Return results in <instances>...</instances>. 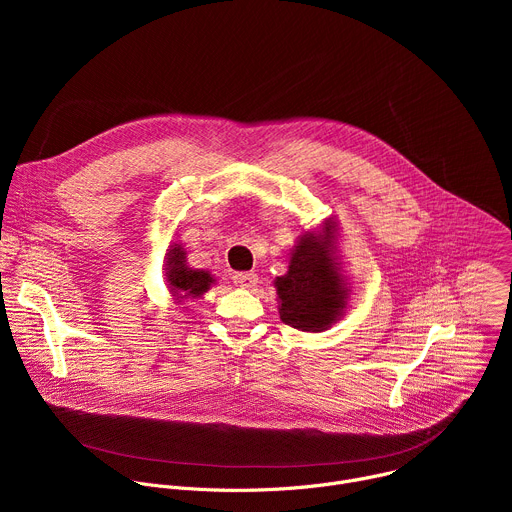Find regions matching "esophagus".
<instances>
[{"label": "esophagus", "instance_id": "1", "mask_svg": "<svg viewBox=\"0 0 512 512\" xmlns=\"http://www.w3.org/2000/svg\"><path fill=\"white\" fill-rule=\"evenodd\" d=\"M233 283H235L237 287L249 289V287H253V285L257 283V273H255V271H237V273L233 275Z\"/></svg>", "mask_w": 512, "mask_h": 512}]
</instances>
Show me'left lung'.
<instances>
[{
  "label": "left lung",
  "mask_w": 512,
  "mask_h": 512,
  "mask_svg": "<svg viewBox=\"0 0 512 512\" xmlns=\"http://www.w3.org/2000/svg\"><path fill=\"white\" fill-rule=\"evenodd\" d=\"M336 233L332 218L320 231L304 233L291 251L287 273L275 277L277 310L287 326L324 332L346 314L352 289L342 275Z\"/></svg>",
  "instance_id": "obj_1"
}]
</instances>
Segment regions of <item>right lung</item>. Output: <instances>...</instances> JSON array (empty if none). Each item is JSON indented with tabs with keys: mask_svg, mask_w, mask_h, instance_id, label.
Returning <instances> with one entry per match:
<instances>
[{
	"mask_svg": "<svg viewBox=\"0 0 512 512\" xmlns=\"http://www.w3.org/2000/svg\"><path fill=\"white\" fill-rule=\"evenodd\" d=\"M166 281L172 291V296L182 302V300H196L204 296L210 289V285L216 281L210 271L204 269H192L186 263V251L182 245L174 243L170 245L166 253Z\"/></svg>",
	"mask_w": 512,
	"mask_h": 512,
	"instance_id": "obj_1",
	"label": "right lung"
}]
</instances>
